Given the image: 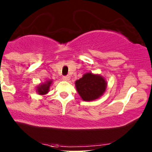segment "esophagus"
I'll return each instance as SVG.
<instances>
[{"mask_svg":"<svg viewBox=\"0 0 152 152\" xmlns=\"http://www.w3.org/2000/svg\"><path fill=\"white\" fill-rule=\"evenodd\" d=\"M70 76H64L63 77H62V79H63L64 81H66V82H67V81L70 80Z\"/></svg>","mask_w":152,"mask_h":152,"instance_id":"1","label":"esophagus"}]
</instances>
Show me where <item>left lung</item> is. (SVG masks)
<instances>
[{
  "instance_id": "obj_1",
  "label": "left lung",
  "mask_w": 152,
  "mask_h": 152,
  "mask_svg": "<svg viewBox=\"0 0 152 152\" xmlns=\"http://www.w3.org/2000/svg\"><path fill=\"white\" fill-rule=\"evenodd\" d=\"M75 85L82 100L89 102L100 98L105 92L107 83L101 75L87 73L76 81Z\"/></svg>"
}]
</instances>
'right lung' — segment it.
Returning <instances> with one entry per match:
<instances>
[{
	"label": "right lung",
	"mask_w": 152,
	"mask_h": 152,
	"mask_svg": "<svg viewBox=\"0 0 152 152\" xmlns=\"http://www.w3.org/2000/svg\"><path fill=\"white\" fill-rule=\"evenodd\" d=\"M53 81L52 80H48L46 81L45 83L40 84L39 86H37V92L38 93L39 95H45L47 94L49 91V89H50V85H51Z\"/></svg>",
	"instance_id": "add662e5"
}]
</instances>
